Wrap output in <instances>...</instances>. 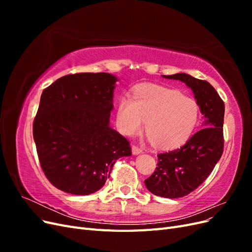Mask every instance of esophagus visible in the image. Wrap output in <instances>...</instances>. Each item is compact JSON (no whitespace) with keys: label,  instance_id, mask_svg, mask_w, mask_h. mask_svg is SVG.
I'll return each mask as SVG.
<instances>
[{"label":"esophagus","instance_id":"obj_1","mask_svg":"<svg viewBox=\"0 0 252 252\" xmlns=\"http://www.w3.org/2000/svg\"><path fill=\"white\" fill-rule=\"evenodd\" d=\"M131 149H132V154L133 155H140V154H142V152H143V149L141 147H139V146H136V145H132Z\"/></svg>","mask_w":252,"mask_h":252}]
</instances>
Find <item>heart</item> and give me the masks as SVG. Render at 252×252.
Returning <instances> with one entry per match:
<instances>
[{"mask_svg": "<svg viewBox=\"0 0 252 252\" xmlns=\"http://www.w3.org/2000/svg\"><path fill=\"white\" fill-rule=\"evenodd\" d=\"M145 121V131L157 146L170 148L186 141L199 120V106L180 91L158 85L143 86L132 98L122 96L117 108L121 133L133 135Z\"/></svg>", "mask_w": 252, "mask_h": 252, "instance_id": "heart-1", "label": "heart"}]
</instances>
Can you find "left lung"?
<instances>
[{
    "instance_id": "1",
    "label": "left lung",
    "mask_w": 252,
    "mask_h": 252,
    "mask_svg": "<svg viewBox=\"0 0 252 252\" xmlns=\"http://www.w3.org/2000/svg\"><path fill=\"white\" fill-rule=\"evenodd\" d=\"M184 82L191 88L201 112L203 128L182 147L158 155V167L145 185L151 193L178 199L192 192L215 168L224 150V112L222 98L210 84L187 73L163 75Z\"/></svg>"
}]
</instances>
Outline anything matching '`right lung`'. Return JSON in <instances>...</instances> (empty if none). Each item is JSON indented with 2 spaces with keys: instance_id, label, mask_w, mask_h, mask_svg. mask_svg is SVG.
Masks as SVG:
<instances>
[{
  "instance_id": "add662e5",
  "label": "right lung",
  "mask_w": 252,
  "mask_h": 252,
  "mask_svg": "<svg viewBox=\"0 0 252 252\" xmlns=\"http://www.w3.org/2000/svg\"><path fill=\"white\" fill-rule=\"evenodd\" d=\"M116 82L107 72L74 73L43 90L33 139L43 172L64 192L97 191L117 159L131 156L127 139L109 127Z\"/></svg>"
}]
</instances>
